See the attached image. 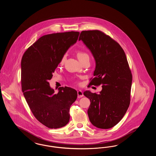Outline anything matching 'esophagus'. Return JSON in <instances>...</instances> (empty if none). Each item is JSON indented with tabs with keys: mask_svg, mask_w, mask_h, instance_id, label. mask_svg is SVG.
I'll use <instances>...</instances> for the list:
<instances>
[{
	"mask_svg": "<svg viewBox=\"0 0 156 156\" xmlns=\"http://www.w3.org/2000/svg\"><path fill=\"white\" fill-rule=\"evenodd\" d=\"M77 94H78V98H80L83 96V92H82L81 90H78L77 91Z\"/></svg>",
	"mask_w": 156,
	"mask_h": 156,
	"instance_id": "obj_1",
	"label": "esophagus"
}]
</instances>
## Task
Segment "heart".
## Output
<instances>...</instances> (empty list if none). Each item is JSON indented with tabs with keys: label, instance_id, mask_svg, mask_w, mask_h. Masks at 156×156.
Returning <instances> with one entry per match:
<instances>
[{
	"label": "heart",
	"instance_id": "obj_1",
	"mask_svg": "<svg viewBox=\"0 0 156 156\" xmlns=\"http://www.w3.org/2000/svg\"><path fill=\"white\" fill-rule=\"evenodd\" d=\"M77 57H78V59H81V58H85V57H89V55H88V54L86 53V52L80 51V52H78V54H77ZM66 59V55L65 54V55H64L62 57V58H61V60H60V64H63V63L64 62Z\"/></svg>",
	"mask_w": 156,
	"mask_h": 156
}]
</instances>
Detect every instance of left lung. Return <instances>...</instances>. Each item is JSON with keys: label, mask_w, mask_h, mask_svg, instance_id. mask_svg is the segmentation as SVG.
I'll return each instance as SVG.
<instances>
[{"label": "left lung", "mask_w": 156, "mask_h": 156, "mask_svg": "<svg viewBox=\"0 0 156 156\" xmlns=\"http://www.w3.org/2000/svg\"><path fill=\"white\" fill-rule=\"evenodd\" d=\"M94 57V78L89 84L102 85L99 94L86 90L90 99L88 109L94 126L107 129L117 125L125 115L130 101L132 75L121 46L99 30L82 31L79 37Z\"/></svg>", "instance_id": "8db88e82"}]
</instances>
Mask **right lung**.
Segmentation results:
<instances>
[{
	"instance_id": "obj_1",
	"label": "right lung",
	"mask_w": 156,
	"mask_h": 156,
	"mask_svg": "<svg viewBox=\"0 0 156 156\" xmlns=\"http://www.w3.org/2000/svg\"><path fill=\"white\" fill-rule=\"evenodd\" d=\"M78 31L52 33L38 38L24 53L21 61V82L24 97L35 118L50 129L65 126L69 120V108L77 92L59 87L58 92L48 81L68 48L76 43Z\"/></svg>"
}]
</instances>
